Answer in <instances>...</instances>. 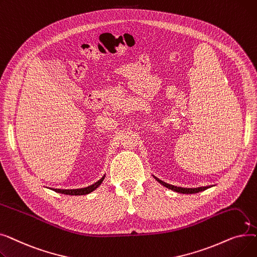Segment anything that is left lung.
Instances as JSON below:
<instances>
[{"label": "left lung", "instance_id": "obj_1", "mask_svg": "<svg viewBox=\"0 0 257 257\" xmlns=\"http://www.w3.org/2000/svg\"><path fill=\"white\" fill-rule=\"evenodd\" d=\"M153 177L156 181H158L161 185H164L165 187L169 188V190L173 191V192H176V193H180V194H196V193H199V192H203L205 190H207V188L209 187H212L213 185H208V186H200V187H180V186H175V185H172V184H169L163 180L158 179L157 177H155L153 175Z\"/></svg>", "mask_w": 257, "mask_h": 257}]
</instances>
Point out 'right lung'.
<instances>
[{"label":"right lung","mask_w":257,"mask_h":257,"mask_svg":"<svg viewBox=\"0 0 257 257\" xmlns=\"http://www.w3.org/2000/svg\"><path fill=\"white\" fill-rule=\"evenodd\" d=\"M104 178H105V175L96 183H93V184H91L87 187H83V188H76V190H60V188H50V190L56 192V193H59V194L69 195V196H83V195L90 194L91 192L96 190V188H98L101 185V183L103 182Z\"/></svg>","instance_id":"add662e5"}]
</instances>
